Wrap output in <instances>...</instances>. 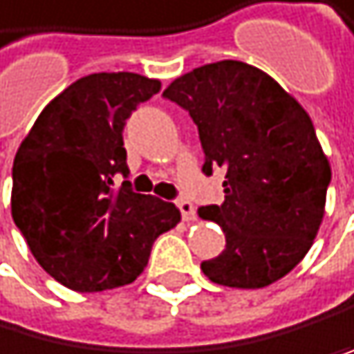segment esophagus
Returning a JSON list of instances; mask_svg holds the SVG:
<instances>
[{
  "label": "esophagus",
  "mask_w": 354,
  "mask_h": 354,
  "mask_svg": "<svg viewBox=\"0 0 354 354\" xmlns=\"http://www.w3.org/2000/svg\"><path fill=\"white\" fill-rule=\"evenodd\" d=\"M175 203H177V207H179L181 216H184V221H194V218H197V214H194V205H192L188 199L181 197V199H177Z\"/></svg>",
  "instance_id": "esophagus-1"
}]
</instances>
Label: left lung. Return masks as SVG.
I'll return each mask as SVG.
<instances>
[{
  "instance_id": "obj_1",
  "label": "left lung",
  "mask_w": 354,
  "mask_h": 354,
  "mask_svg": "<svg viewBox=\"0 0 354 354\" xmlns=\"http://www.w3.org/2000/svg\"><path fill=\"white\" fill-rule=\"evenodd\" d=\"M190 113L205 153L203 173L225 168L221 205H203L225 250L203 261L216 285L263 289L311 250L324 218L330 164L302 104L263 69L218 61L164 89Z\"/></svg>"
}]
</instances>
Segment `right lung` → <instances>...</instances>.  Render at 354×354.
Instances as JSON below:
<instances>
[{"mask_svg": "<svg viewBox=\"0 0 354 354\" xmlns=\"http://www.w3.org/2000/svg\"><path fill=\"white\" fill-rule=\"evenodd\" d=\"M162 87L133 72L78 78L41 111L12 164V218L37 263L67 289L93 293L133 282L179 210L138 194L122 131Z\"/></svg>", "mask_w": 354, "mask_h": 354, "instance_id": "add662e5", "label": "right lung"}]
</instances>
